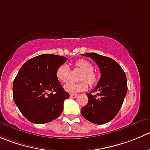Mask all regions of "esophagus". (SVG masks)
Returning <instances> with one entry per match:
<instances>
[{
	"label": "esophagus",
	"instance_id": "obj_1",
	"mask_svg": "<svg viewBox=\"0 0 150 150\" xmlns=\"http://www.w3.org/2000/svg\"><path fill=\"white\" fill-rule=\"evenodd\" d=\"M77 97V94H70V97H72V98H75V97Z\"/></svg>",
	"mask_w": 150,
	"mask_h": 150
}]
</instances>
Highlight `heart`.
<instances>
[{
  "instance_id": "b5f03b06",
  "label": "heart",
  "mask_w": 150,
  "mask_h": 150,
  "mask_svg": "<svg viewBox=\"0 0 150 150\" xmlns=\"http://www.w3.org/2000/svg\"><path fill=\"white\" fill-rule=\"evenodd\" d=\"M75 67L83 72L81 76V81H86L89 85H94L97 82V75L94 72V67L88 61L85 59H79L75 64ZM69 68L67 64H63L60 65L56 69V75L57 79L60 82L64 83L67 81L69 77ZM88 88V85L86 82L73 83L68 82L64 86L65 91L69 93H77L85 91Z\"/></svg>"
}]
</instances>
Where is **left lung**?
<instances>
[{
    "label": "left lung",
    "mask_w": 150,
    "mask_h": 150,
    "mask_svg": "<svg viewBox=\"0 0 150 150\" xmlns=\"http://www.w3.org/2000/svg\"><path fill=\"white\" fill-rule=\"evenodd\" d=\"M94 61L101 72V78L91 92L87 93L86 105L81 108L84 119L97 125L108 122L117 116L127 91V78L124 70L114 59L95 53L81 54Z\"/></svg>",
    "instance_id": "left-lung-1"
}]
</instances>
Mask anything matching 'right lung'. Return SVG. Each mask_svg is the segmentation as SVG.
I'll list each match as a JSON object with an SVG mask.
<instances>
[{
    "mask_svg": "<svg viewBox=\"0 0 150 150\" xmlns=\"http://www.w3.org/2000/svg\"><path fill=\"white\" fill-rule=\"evenodd\" d=\"M67 60L64 56L42 54L25 62L13 82V98L22 114L30 122L45 124L60 116L69 97L56 75Z\"/></svg>",
    "mask_w": 150,
    "mask_h": 150,
    "instance_id": "1",
    "label": "right lung"
}]
</instances>
